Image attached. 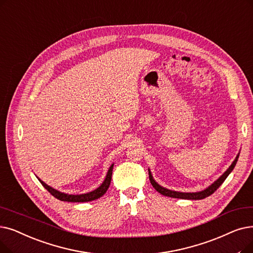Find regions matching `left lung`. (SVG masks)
I'll list each match as a JSON object with an SVG mask.
<instances>
[{
  "label": "left lung",
  "mask_w": 253,
  "mask_h": 253,
  "mask_svg": "<svg viewBox=\"0 0 253 253\" xmlns=\"http://www.w3.org/2000/svg\"><path fill=\"white\" fill-rule=\"evenodd\" d=\"M239 158V154L237 155L236 159L234 160V162L232 163V166H230L227 170L221 175L220 178H219L217 181H215L211 186H209V187L203 191L200 192H178V191H172V190H169L167 188H163L161 187L160 185H158L155 181H154L152 174L149 170V178H150V182L152 184V186L154 188H155L159 193L166 195V196H169V197H174V199H183V200H203L205 197H208L209 195L213 194L219 187H220V185L225 181V179L227 178V175L232 172V170L234 169V168L236 167V163L238 161Z\"/></svg>",
  "instance_id": "obj_1"
}]
</instances>
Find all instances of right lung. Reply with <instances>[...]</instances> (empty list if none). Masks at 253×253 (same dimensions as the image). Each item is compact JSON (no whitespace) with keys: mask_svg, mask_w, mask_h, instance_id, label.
<instances>
[{"mask_svg":"<svg viewBox=\"0 0 253 253\" xmlns=\"http://www.w3.org/2000/svg\"><path fill=\"white\" fill-rule=\"evenodd\" d=\"M113 168H114V164H112V167L109 168L107 174H106V178L104 180V182L98 187L97 189H95L92 192L89 193H84V194H80V195H73V194H66V193H62L56 189H53L51 187H49L48 185H46L44 182H42L41 180L40 183L42 184L43 187H44L52 196L56 197V199L62 201V202H71V203H84V202H91L94 200L99 199L101 197L108 189L109 187V184H111L112 181V174H113Z\"/></svg>","mask_w":253,"mask_h":253,"instance_id":"add662e5","label":"right lung"}]
</instances>
